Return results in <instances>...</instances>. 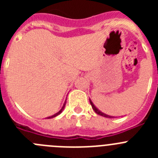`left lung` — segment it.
<instances>
[{"label": "left lung", "mask_w": 158, "mask_h": 158, "mask_svg": "<svg viewBox=\"0 0 158 158\" xmlns=\"http://www.w3.org/2000/svg\"><path fill=\"white\" fill-rule=\"evenodd\" d=\"M89 101H90V104H91V105H92V107H93V109L94 110V111H95V112L96 113V114H98V115H101V116L106 117V118H114V117H112V116H110V115H106V114H104V113H103V112H101V111H99V110L97 109V108H96V107H95V106H94V104H93V102H92L91 100H89Z\"/></svg>", "instance_id": "left-lung-1"}]
</instances>
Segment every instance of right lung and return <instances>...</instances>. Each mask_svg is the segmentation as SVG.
I'll return each instance as SVG.
<instances>
[{
  "label": "right lung",
  "mask_w": 158,
  "mask_h": 158,
  "mask_svg": "<svg viewBox=\"0 0 158 158\" xmlns=\"http://www.w3.org/2000/svg\"><path fill=\"white\" fill-rule=\"evenodd\" d=\"M65 104H64V105H63V107H62V108L61 110H60L59 111H58V113H56V114H54V115H52V116H51V117H48V118H54V117H55V116H57V115H59V114H61V112H62V110L64 109V107H65Z\"/></svg>",
  "instance_id": "add662e5"
}]
</instances>
